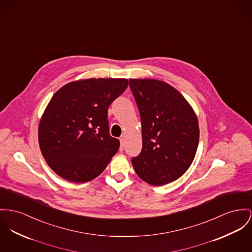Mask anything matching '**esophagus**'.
<instances>
[{
	"mask_svg": "<svg viewBox=\"0 0 252 252\" xmlns=\"http://www.w3.org/2000/svg\"><path fill=\"white\" fill-rule=\"evenodd\" d=\"M119 141H120V151H123L124 150V147H125V138H124V136H121L120 138H119Z\"/></svg>",
	"mask_w": 252,
	"mask_h": 252,
	"instance_id": "1",
	"label": "esophagus"
}]
</instances>
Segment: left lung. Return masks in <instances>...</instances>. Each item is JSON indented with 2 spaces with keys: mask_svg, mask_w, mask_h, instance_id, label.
Masks as SVG:
<instances>
[{
  "mask_svg": "<svg viewBox=\"0 0 252 252\" xmlns=\"http://www.w3.org/2000/svg\"><path fill=\"white\" fill-rule=\"evenodd\" d=\"M139 110L142 150L132 158L137 176L151 185H164L181 178L198 149V118L184 95L157 79H130Z\"/></svg>",
  "mask_w": 252,
  "mask_h": 252,
  "instance_id": "obj_1",
  "label": "left lung"
}]
</instances>
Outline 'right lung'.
I'll return each mask as SVG.
<instances>
[{"instance_id":"add662e5","label":"right lung","mask_w":252,"mask_h":252,"mask_svg":"<svg viewBox=\"0 0 252 252\" xmlns=\"http://www.w3.org/2000/svg\"><path fill=\"white\" fill-rule=\"evenodd\" d=\"M125 78L72 81L51 97L38 127L39 146L49 166L71 183L98 177L119 148L109 134L108 109L128 87Z\"/></svg>"}]
</instances>
